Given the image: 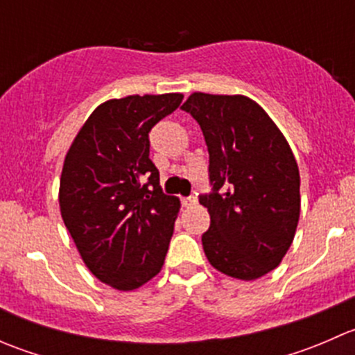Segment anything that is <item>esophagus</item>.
<instances>
[{"label": "esophagus", "instance_id": "obj_1", "mask_svg": "<svg viewBox=\"0 0 355 355\" xmlns=\"http://www.w3.org/2000/svg\"><path fill=\"white\" fill-rule=\"evenodd\" d=\"M196 202H198V199H196L194 196H189V198H184V199H182V204H184L185 207H189V206H194Z\"/></svg>", "mask_w": 355, "mask_h": 355}]
</instances>
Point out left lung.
Wrapping results in <instances>:
<instances>
[{"instance_id":"obj_1","label":"left lung","mask_w":355,"mask_h":355,"mask_svg":"<svg viewBox=\"0 0 355 355\" xmlns=\"http://www.w3.org/2000/svg\"><path fill=\"white\" fill-rule=\"evenodd\" d=\"M182 110L202 130L213 191L199 196L211 216L202 247L211 266L256 280L278 266L295 235L300 177L287 139L245 96L194 92Z\"/></svg>"}]
</instances>
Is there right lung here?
<instances>
[{
    "mask_svg": "<svg viewBox=\"0 0 355 355\" xmlns=\"http://www.w3.org/2000/svg\"><path fill=\"white\" fill-rule=\"evenodd\" d=\"M184 96H127L92 111L63 163L60 209L85 266L116 290L161 271L180 200L163 194L149 132Z\"/></svg>",
    "mask_w": 355,
    "mask_h": 355,
    "instance_id": "right-lung-1",
    "label": "right lung"
}]
</instances>
